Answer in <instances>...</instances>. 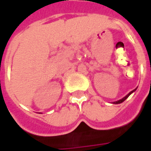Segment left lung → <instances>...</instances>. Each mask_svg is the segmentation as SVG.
<instances>
[{
	"label": "left lung",
	"instance_id": "left-lung-1",
	"mask_svg": "<svg viewBox=\"0 0 151 151\" xmlns=\"http://www.w3.org/2000/svg\"><path fill=\"white\" fill-rule=\"evenodd\" d=\"M136 89H137V88H136ZM136 89H134V90H133L132 91H130V92H129V93L128 95H126V96H125L124 98H122V99H120V100H119V101H113V103H114V104H119V103H121V102L124 101L125 100H126V99H127V98H128V97L129 96V95H130V94H132V93H133V92H134V91H136Z\"/></svg>",
	"mask_w": 151,
	"mask_h": 151
}]
</instances>
